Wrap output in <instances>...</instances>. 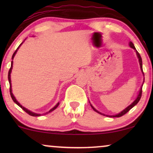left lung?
Segmentation results:
<instances>
[{
    "label": "left lung",
    "instance_id": "8db88e82",
    "mask_svg": "<svg viewBox=\"0 0 153 153\" xmlns=\"http://www.w3.org/2000/svg\"><path fill=\"white\" fill-rule=\"evenodd\" d=\"M129 46H130L131 48H132V49H134L135 51H136V53H137V56L138 58H139V64H140V68H141V72H142V73H143V76H144V73H143V67H142V59H141V56H140V54H139V52H138V51H137V49H136L134 45V44H133L132 42H129ZM143 82H144V81H143ZM142 86H143V85H142ZM142 86H141V89H140L139 93V95H138L137 99H136V100H134V102H132V103H131V104H130V105L127 106V107L126 108H125L124 110L122 111H121L120 113H119V114H116V115H114V116H108V115H104V114H102V113H100V112L96 110L95 108H94L93 106L91 105V107L93 108V109L94 111H95L97 112L98 114H100L103 115V116H108V117H112V118H116V117H120V116H123V115H125V114H127V113L130 110L131 108H133L134 106L136 105V104H137L138 103V102H139V100H140V99H141V95H142Z\"/></svg>",
    "mask_w": 153,
    "mask_h": 153
}]
</instances>
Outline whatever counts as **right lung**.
<instances>
[{"label":"right lung","mask_w":153,"mask_h":153,"mask_svg":"<svg viewBox=\"0 0 153 153\" xmlns=\"http://www.w3.org/2000/svg\"><path fill=\"white\" fill-rule=\"evenodd\" d=\"M22 43H23V42H22ZM22 43L21 44V45H20L19 46L18 48H17V49H16V51H14V53H13V55H12V60H13V58H14V56H15L16 53V52H17V50L19 49V48L20 47V46L22 45ZM12 65H13V61H12V62H11V67H10V69L9 72H8V80H9V83H10V95H11V97H12V100H13V101H14V102H15V103H16V104H17V105H18L19 106H20V107L22 108V109L24 110L25 112H26L27 114L30 115V116H41V114H35V113L30 111H29L28 109H27V108H26L25 107H24V106H22V105H21V104H20L19 103L17 100H16V98L14 97V96L13 95V94H12V85H11V78H10V74H11V72H12ZM58 105H59V102H58V103L57 104H56V105L55 106H54L53 108H52L51 109H50V110L49 111V112H47V113H46V114H48V113H50V112L53 111V110H55L56 108L58 107Z\"/></svg>","instance_id":"obj_1"}]
</instances>
